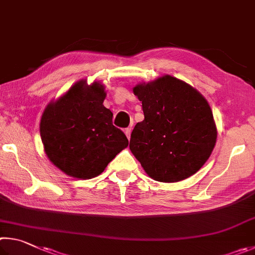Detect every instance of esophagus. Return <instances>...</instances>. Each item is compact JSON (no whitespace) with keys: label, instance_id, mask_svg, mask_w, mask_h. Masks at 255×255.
I'll return each instance as SVG.
<instances>
[{"label":"esophagus","instance_id":"1","mask_svg":"<svg viewBox=\"0 0 255 255\" xmlns=\"http://www.w3.org/2000/svg\"><path fill=\"white\" fill-rule=\"evenodd\" d=\"M124 132H125V134H127L128 139H130V136H131V132H132L131 128H125V130H124Z\"/></svg>","mask_w":255,"mask_h":255}]
</instances>
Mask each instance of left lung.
I'll return each mask as SVG.
<instances>
[{
	"mask_svg": "<svg viewBox=\"0 0 255 255\" xmlns=\"http://www.w3.org/2000/svg\"><path fill=\"white\" fill-rule=\"evenodd\" d=\"M144 120L133 128L130 150L152 179L184 180L211 155L217 132L207 101L181 80L163 76L133 88Z\"/></svg>",
	"mask_w": 255,
	"mask_h": 255,
	"instance_id": "8db88e82",
	"label": "left lung"
}]
</instances>
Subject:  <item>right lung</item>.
<instances>
[{"label": "right lung", "instance_id": "obj_1", "mask_svg": "<svg viewBox=\"0 0 255 255\" xmlns=\"http://www.w3.org/2000/svg\"><path fill=\"white\" fill-rule=\"evenodd\" d=\"M103 85L78 82L55 103L40 122L44 151L68 176L91 179L128 144L122 130L113 125V113L103 105Z\"/></svg>", "mask_w": 255, "mask_h": 255}]
</instances>
